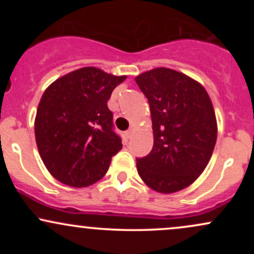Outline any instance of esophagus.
Wrapping results in <instances>:
<instances>
[{
  "instance_id": "1",
  "label": "esophagus",
  "mask_w": 254,
  "mask_h": 254,
  "mask_svg": "<svg viewBox=\"0 0 254 254\" xmlns=\"http://www.w3.org/2000/svg\"><path fill=\"white\" fill-rule=\"evenodd\" d=\"M135 130H136V127H135V125H131L130 129L127 131V137H131V136H132V135H133V132H135Z\"/></svg>"
}]
</instances>
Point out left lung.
<instances>
[{
  "label": "left lung",
  "mask_w": 254,
  "mask_h": 254,
  "mask_svg": "<svg viewBox=\"0 0 254 254\" xmlns=\"http://www.w3.org/2000/svg\"><path fill=\"white\" fill-rule=\"evenodd\" d=\"M147 97L154 144L137 159L138 176L151 190H184L208 166L217 138V122L208 92L198 81L170 68H155L135 77Z\"/></svg>",
  "instance_id": "obj_1"
}]
</instances>
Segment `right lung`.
<instances>
[{
	"label": "right lung",
	"mask_w": 254,
	"mask_h": 254,
	"mask_svg": "<svg viewBox=\"0 0 254 254\" xmlns=\"http://www.w3.org/2000/svg\"><path fill=\"white\" fill-rule=\"evenodd\" d=\"M125 78L84 66L57 78L43 93L34 133L44 165L58 182L86 188L106 174L123 147L112 130L107 100Z\"/></svg>",
	"instance_id": "1"
}]
</instances>
